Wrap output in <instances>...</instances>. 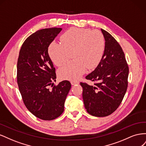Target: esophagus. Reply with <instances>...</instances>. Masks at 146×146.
Instances as JSON below:
<instances>
[{"mask_svg":"<svg viewBox=\"0 0 146 146\" xmlns=\"http://www.w3.org/2000/svg\"><path fill=\"white\" fill-rule=\"evenodd\" d=\"M70 83H71L72 85H77V84H78L79 82L77 80H75V81H71Z\"/></svg>","mask_w":146,"mask_h":146,"instance_id":"esophagus-1","label":"esophagus"}]
</instances>
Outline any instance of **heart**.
<instances>
[{"instance_id":"1","label":"heart","mask_w":146,"mask_h":146,"mask_svg":"<svg viewBox=\"0 0 146 146\" xmlns=\"http://www.w3.org/2000/svg\"><path fill=\"white\" fill-rule=\"evenodd\" d=\"M61 43L53 41L48 47V54L54 63L61 66L69 60H73L58 70L62 79L74 80L80 78L87 68H95L102 58L105 39L99 30L72 28L61 36Z\"/></svg>"}]
</instances>
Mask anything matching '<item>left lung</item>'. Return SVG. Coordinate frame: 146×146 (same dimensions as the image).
<instances>
[{
  "label": "left lung",
  "instance_id": "left-lung-1",
  "mask_svg": "<svg viewBox=\"0 0 146 146\" xmlns=\"http://www.w3.org/2000/svg\"><path fill=\"white\" fill-rule=\"evenodd\" d=\"M101 31L105 41L104 55L94 70L86 76L97 83L80 82L85 107L96 117L107 116L119 107L127 91L129 72L121 46L107 31Z\"/></svg>",
  "mask_w": 146,
  "mask_h": 146
}]
</instances>
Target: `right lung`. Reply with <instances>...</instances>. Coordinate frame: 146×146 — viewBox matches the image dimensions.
<instances>
[{
	"label": "right lung",
	"instance_id": "1",
	"mask_svg": "<svg viewBox=\"0 0 146 146\" xmlns=\"http://www.w3.org/2000/svg\"><path fill=\"white\" fill-rule=\"evenodd\" d=\"M61 30L44 29L31 35L22 46L17 60V82L24 103L34 116L44 121L53 120L63 113L71 88L68 80L58 85L53 83L56 76L48 47Z\"/></svg>",
	"mask_w": 146,
	"mask_h": 146
}]
</instances>
